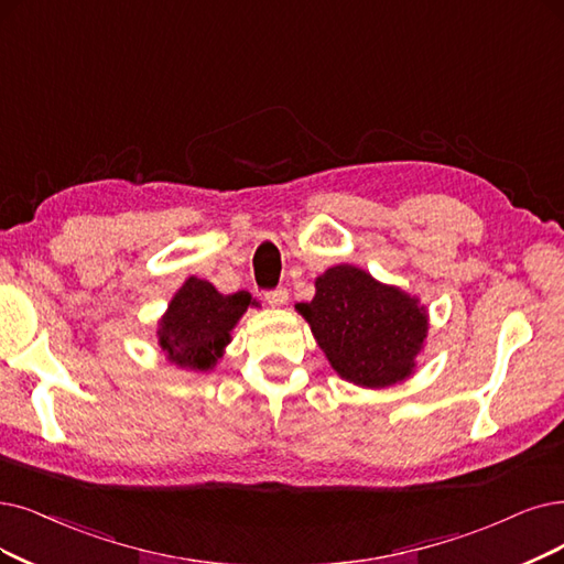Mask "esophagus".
<instances>
[{"label":"esophagus","instance_id":"obj_1","mask_svg":"<svg viewBox=\"0 0 564 564\" xmlns=\"http://www.w3.org/2000/svg\"><path fill=\"white\" fill-rule=\"evenodd\" d=\"M264 300L269 306L274 308H281L285 302H288V290L285 288H276V290H267L264 293Z\"/></svg>","mask_w":564,"mask_h":564}]
</instances>
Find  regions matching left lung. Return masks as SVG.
I'll return each instance as SVG.
<instances>
[{
    "label": "left lung",
    "mask_w": 564,
    "mask_h": 564,
    "mask_svg": "<svg viewBox=\"0 0 564 564\" xmlns=\"http://www.w3.org/2000/svg\"><path fill=\"white\" fill-rule=\"evenodd\" d=\"M295 308L341 379L388 388L409 379L427 337V308L352 264L329 267Z\"/></svg>",
    "instance_id": "8db88e82"
}]
</instances>
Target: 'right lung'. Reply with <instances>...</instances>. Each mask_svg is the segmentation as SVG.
I'll return each instance as SVG.
<instances>
[{"mask_svg":"<svg viewBox=\"0 0 564 564\" xmlns=\"http://www.w3.org/2000/svg\"><path fill=\"white\" fill-rule=\"evenodd\" d=\"M250 304L256 302L246 290L223 295L208 281L187 279L158 323V344L166 360L183 369H214L232 339L229 332Z\"/></svg>","mask_w":564,"mask_h":564,"instance_id":"1","label":"right lung"}]
</instances>
